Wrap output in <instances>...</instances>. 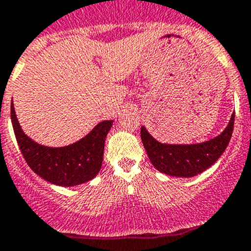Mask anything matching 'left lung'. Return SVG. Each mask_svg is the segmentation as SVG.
Segmentation results:
<instances>
[{"label":"left lung","mask_w":251,"mask_h":251,"mask_svg":"<svg viewBox=\"0 0 251 251\" xmlns=\"http://www.w3.org/2000/svg\"><path fill=\"white\" fill-rule=\"evenodd\" d=\"M235 114L231 115L226 130L209 141L193 145L161 144L141 127V140L149 158L156 170L175 177H194L214 165L226 151L234 128Z\"/></svg>","instance_id":"obj_1"}]
</instances>
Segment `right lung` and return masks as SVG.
Wrapping results in <instances>:
<instances>
[{"label":"right lung","mask_w":251,"mask_h":251,"mask_svg":"<svg viewBox=\"0 0 251 251\" xmlns=\"http://www.w3.org/2000/svg\"><path fill=\"white\" fill-rule=\"evenodd\" d=\"M11 120L16 140L27 165L34 173L62 187H72L93 179L102 165L105 139L112 120L101 121L81 140L64 147H47L37 144L23 132L11 104Z\"/></svg>","instance_id":"right-lung-1"}]
</instances>
